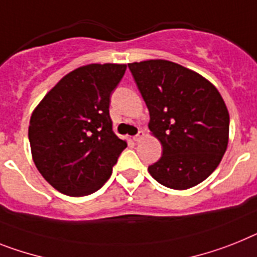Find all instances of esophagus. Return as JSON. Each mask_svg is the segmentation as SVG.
Instances as JSON below:
<instances>
[{
  "label": "esophagus",
  "instance_id": "obj_1",
  "mask_svg": "<svg viewBox=\"0 0 257 257\" xmlns=\"http://www.w3.org/2000/svg\"><path fill=\"white\" fill-rule=\"evenodd\" d=\"M144 136H145V133H144V131H140V132L137 133V135L133 136V141H135V142H139L140 140L144 139Z\"/></svg>",
  "mask_w": 257,
  "mask_h": 257
}]
</instances>
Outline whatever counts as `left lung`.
Wrapping results in <instances>:
<instances>
[{
    "mask_svg": "<svg viewBox=\"0 0 257 257\" xmlns=\"http://www.w3.org/2000/svg\"><path fill=\"white\" fill-rule=\"evenodd\" d=\"M150 113L149 129L163 152L150 175L172 189L204 182L219 165L228 142V116L214 86L167 60L128 64Z\"/></svg>",
    "mask_w": 257,
    "mask_h": 257,
    "instance_id": "obj_1",
    "label": "left lung"
}]
</instances>
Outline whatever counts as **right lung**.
I'll use <instances>...</instances> for the list:
<instances>
[{"label":"right lung","instance_id":"add662e5","mask_svg":"<svg viewBox=\"0 0 257 257\" xmlns=\"http://www.w3.org/2000/svg\"><path fill=\"white\" fill-rule=\"evenodd\" d=\"M125 69L124 64L75 69L32 112V159L43 178L64 195L81 197L98 191L126 148L109 117L111 94Z\"/></svg>","mask_w":257,"mask_h":257}]
</instances>
